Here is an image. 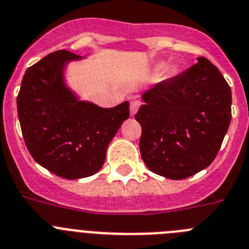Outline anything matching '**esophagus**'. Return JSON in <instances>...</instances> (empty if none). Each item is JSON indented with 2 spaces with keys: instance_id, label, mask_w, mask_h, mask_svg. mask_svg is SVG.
Returning <instances> with one entry per match:
<instances>
[{
  "instance_id": "1",
  "label": "esophagus",
  "mask_w": 249,
  "mask_h": 249,
  "mask_svg": "<svg viewBox=\"0 0 249 249\" xmlns=\"http://www.w3.org/2000/svg\"><path fill=\"white\" fill-rule=\"evenodd\" d=\"M139 107H140V101L139 100H133L130 103V114L131 115H135L137 114V111L139 110Z\"/></svg>"
}]
</instances>
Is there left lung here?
<instances>
[{
    "mask_svg": "<svg viewBox=\"0 0 249 249\" xmlns=\"http://www.w3.org/2000/svg\"><path fill=\"white\" fill-rule=\"evenodd\" d=\"M135 119L142 125L144 163L158 176L185 179L215 159L232 118V91L205 57L142 95Z\"/></svg>",
    "mask_w": 249,
    "mask_h": 249,
    "instance_id": "1",
    "label": "left lung"
}]
</instances>
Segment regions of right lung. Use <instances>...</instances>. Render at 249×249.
<instances>
[{"label": "right lung", "instance_id": "right-lung-1", "mask_svg": "<svg viewBox=\"0 0 249 249\" xmlns=\"http://www.w3.org/2000/svg\"><path fill=\"white\" fill-rule=\"evenodd\" d=\"M79 55L59 50L26 70L17 96L25 144L41 166L65 179L94 176L124 120L129 101L100 107L69 88L65 69Z\"/></svg>", "mask_w": 249, "mask_h": 249}]
</instances>
